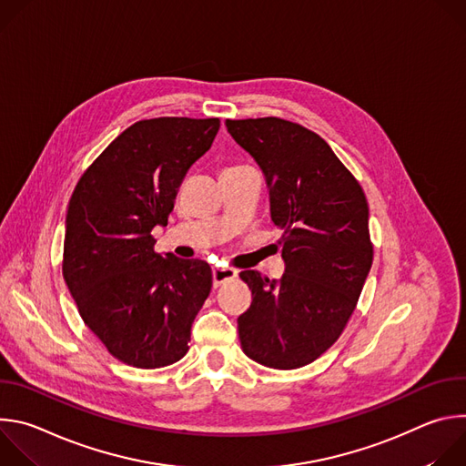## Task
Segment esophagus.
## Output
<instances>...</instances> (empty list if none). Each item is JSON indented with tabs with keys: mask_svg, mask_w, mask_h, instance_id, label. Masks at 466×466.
Wrapping results in <instances>:
<instances>
[{
	"mask_svg": "<svg viewBox=\"0 0 466 466\" xmlns=\"http://www.w3.org/2000/svg\"><path fill=\"white\" fill-rule=\"evenodd\" d=\"M238 277V271L236 269H230V268H214V286L219 288L221 284L225 282H230Z\"/></svg>",
	"mask_w": 466,
	"mask_h": 466,
	"instance_id": "obj_1",
	"label": "esophagus"
}]
</instances>
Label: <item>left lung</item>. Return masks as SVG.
<instances>
[{
  "mask_svg": "<svg viewBox=\"0 0 466 466\" xmlns=\"http://www.w3.org/2000/svg\"><path fill=\"white\" fill-rule=\"evenodd\" d=\"M232 138L259 164L286 273L239 279L252 291L238 317L243 352L271 369H299L334 345L347 328L374 248L369 205L358 178L313 130L275 116L227 119Z\"/></svg>",
  "mask_w": 466,
  "mask_h": 466,
  "instance_id": "left-lung-1",
  "label": "left lung"
}]
</instances>
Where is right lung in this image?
Returning a JSON list of instances; mask_svg holds the SVG:
<instances>
[{
  "label": "right lung",
  "instance_id": "1",
  "mask_svg": "<svg viewBox=\"0 0 466 466\" xmlns=\"http://www.w3.org/2000/svg\"><path fill=\"white\" fill-rule=\"evenodd\" d=\"M219 117H153L125 128L81 175L68 205L62 277L79 315L121 363L160 369L189 350L195 315L212 289L203 259L155 252L193 162Z\"/></svg>",
  "mask_w": 466,
  "mask_h": 466
}]
</instances>
